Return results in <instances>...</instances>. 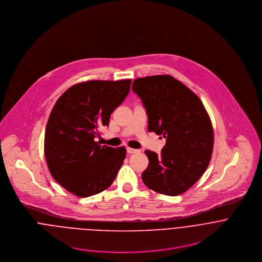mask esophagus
Returning <instances> with one entry per match:
<instances>
[{"label": "esophagus", "instance_id": "esophagus-1", "mask_svg": "<svg viewBox=\"0 0 262 262\" xmlns=\"http://www.w3.org/2000/svg\"><path fill=\"white\" fill-rule=\"evenodd\" d=\"M127 152H128V153H130V154H132V153H137V152H138V150L133 149V148H130V147H127Z\"/></svg>", "mask_w": 262, "mask_h": 262}]
</instances>
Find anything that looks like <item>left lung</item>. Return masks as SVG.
<instances>
[{
  "mask_svg": "<svg viewBox=\"0 0 262 262\" xmlns=\"http://www.w3.org/2000/svg\"><path fill=\"white\" fill-rule=\"evenodd\" d=\"M132 91L146 110L148 131L166 140L160 154L145 150L149 164L142 181L156 192L179 195L200 180L211 160L209 115L199 97L170 75L137 78Z\"/></svg>",
  "mask_w": 262,
  "mask_h": 262,
  "instance_id": "1",
  "label": "left lung"
}]
</instances>
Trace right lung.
I'll return each instance as SVG.
<instances>
[{"label": "right lung", "mask_w": 262, "mask_h": 262, "mask_svg": "<svg viewBox=\"0 0 262 262\" xmlns=\"http://www.w3.org/2000/svg\"><path fill=\"white\" fill-rule=\"evenodd\" d=\"M130 84V79L77 83L60 96L50 113L44 137L46 162L53 179L77 196L108 188L123 164L125 147L101 146L95 139L109 126Z\"/></svg>", "instance_id": "obj_1"}]
</instances>
